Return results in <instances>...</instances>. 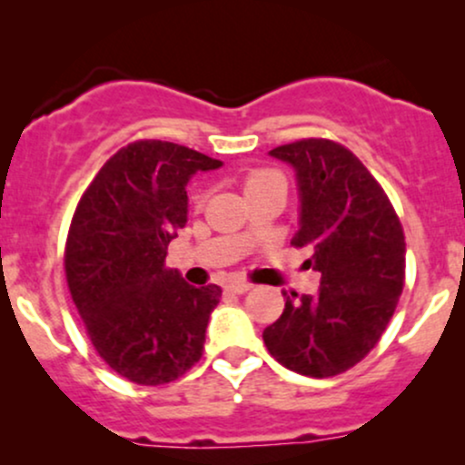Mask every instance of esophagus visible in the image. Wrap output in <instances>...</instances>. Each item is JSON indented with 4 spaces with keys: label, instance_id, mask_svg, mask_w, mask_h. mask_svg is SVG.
<instances>
[{
    "label": "esophagus",
    "instance_id": "obj_1",
    "mask_svg": "<svg viewBox=\"0 0 465 465\" xmlns=\"http://www.w3.org/2000/svg\"><path fill=\"white\" fill-rule=\"evenodd\" d=\"M252 287H253V284L244 282V280H232V282L227 284V291H232V293H247V291Z\"/></svg>",
    "mask_w": 465,
    "mask_h": 465
}]
</instances>
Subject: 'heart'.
Segmentation results:
<instances>
[{
    "label": "heart",
    "mask_w": 465,
    "mask_h": 465,
    "mask_svg": "<svg viewBox=\"0 0 465 465\" xmlns=\"http://www.w3.org/2000/svg\"><path fill=\"white\" fill-rule=\"evenodd\" d=\"M273 181H282V176H280L275 170H252L247 176H244V192L252 193V192L260 190V187L269 185V183H273ZM203 198H205L203 193H198L196 196L198 207L203 205Z\"/></svg>",
    "instance_id": "b5f03b06"
}]
</instances>
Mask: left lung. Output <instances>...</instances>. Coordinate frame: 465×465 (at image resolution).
I'll return each mask as SVG.
<instances>
[{"instance_id": "left-lung-1", "label": "left lung", "mask_w": 465, "mask_h": 465, "mask_svg": "<svg viewBox=\"0 0 465 465\" xmlns=\"http://www.w3.org/2000/svg\"><path fill=\"white\" fill-rule=\"evenodd\" d=\"M269 154L293 165L300 229L293 247L313 252L322 273L318 295L291 291L284 311L262 333L269 353L289 371L333 377L353 369L380 341L406 280L400 216L353 152L329 139H302Z\"/></svg>"}]
</instances>
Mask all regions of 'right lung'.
Here are the masks:
<instances>
[{
  "instance_id": "add662e5",
  "label": "right lung",
  "mask_w": 465,
  "mask_h": 465,
  "mask_svg": "<svg viewBox=\"0 0 465 465\" xmlns=\"http://www.w3.org/2000/svg\"><path fill=\"white\" fill-rule=\"evenodd\" d=\"M223 163L167 141H134L105 161L70 223L64 264L88 338L114 373L174 381L203 357L221 287H192L165 267L187 223L185 185Z\"/></svg>"
}]
</instances>
